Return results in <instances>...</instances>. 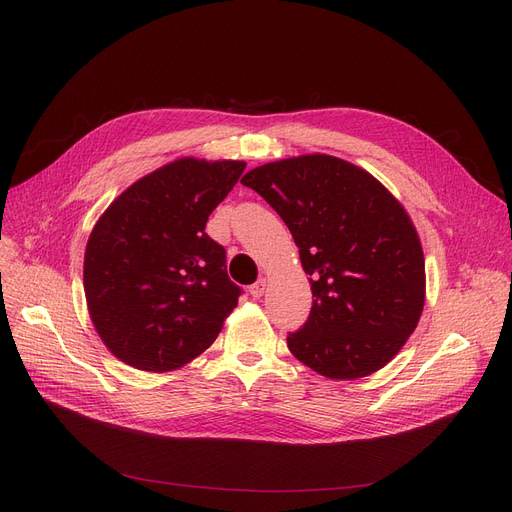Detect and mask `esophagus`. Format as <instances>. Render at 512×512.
I'll use <instances>...</instances> for the list:
<instances>
[{
	"mask_svg": "<svg viewBox=\"0 0 512 512\" xmlns=\"http://www.w3.org/2000/svg\"><path fill=\"white\" fill-rule=\"evenodd\" d=\"M265 286H267V284H265V280H263V278H259V280L249 288L251 297H253V299H261V297H263V292H265Z\"/></svg>",
	"mask_w": 512,
	"mask_h": 512,
	"instance_id": "34e87169",
	"label": "esophagus"
}]
</instances>
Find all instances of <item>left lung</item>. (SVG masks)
<instances>
[{
    "instance_id": "1",
    "label": "left lung",
    "mask_w": 512,
    "mask_h": 512,
    "mask_svg": "<svg viewBox=\"0 0 512 512\" xmlns=\"http://www.w3.org/2000/svg\"><path fill=\"white\" fill-rule=\"evenodd\" d=\"M288 226L313 307L290 353L330 380L382 369L417 328L425 261L402 205L369 172L332 155L259 166L240 180Z\"/></svg>"
}]
</instances>
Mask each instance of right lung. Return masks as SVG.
<instances>
[{
  "instance_id": "obj_1",
  "label": "right lung",
  "mask_w": 512,
  "mask_h": 512,
  "mask_svg": "<svg viewBox=\"0 0 512 512\" xmlns=\"http://www.w3.org/2000/svg\"><path fill=\"white\" fill-rule=\"evenodd\" d=\"M245 161L178 159L128 186L95 224L85 294L105 346L143 371L176 369L213 344L242 288L205 224Z\"/></svg>"
}]
</instances>
